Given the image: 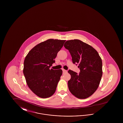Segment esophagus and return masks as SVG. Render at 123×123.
I'll list each match as a JSON object with an SVG mask.
<instances>
[{
    "mask_svg": "<svg viewBox=\"0 0 123 123\" xmlns=\"http://www.w3.org/2000/svg\"><path fill=\"white\" fill-rule=\"evenodd\" d=\"M62 70H63V73H66V72H67V70H64V69H62Z\"/></svg>",
    "mask_w": 123,
    "mask_h": 123,
    "instance_id": "obj_1",
    "label": "esophagus"
}]
</instances>
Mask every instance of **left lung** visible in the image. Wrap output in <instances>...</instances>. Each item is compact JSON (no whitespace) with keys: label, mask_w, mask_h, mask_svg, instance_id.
Here are the masks:
<instances>
[{"label":"left lung","mask_w":123,"mask_h":123,"mask_svg":"<svg viewBox=\"0 0 123 123\" xmlns=\"http://www.w3.org/2000/svg\"><path fill=\"white\" fill-rule=\"evenodd\" d=\"M64 47L68 50L73 64H78L77 74L68 70L71 78L68 85L71 93L79 99H86L98 88L102 76V62L99 53L93 47L79 40H69Z\"/></svg>","instance_id":"obj_1"}]
</instances>
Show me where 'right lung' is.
I'll use <instances>...</instances> for the list:
<instances>
[{
  "label": "right lung",
  "mask_w": 123,
  "mask_h": 123,
  "mask_svg": "<svg viewBox=\"0 0 123 123\" xmlns=\"http://www.w3.org/2000/svg\"><path fill=\"white\" fill-rule=\"evenodd\" d=\"M65 41L51 39L41 42L29 51L24 59L23 72L27 84L41 98L49 97L56 91L62 70L50 68Z\"/></svg>",
  "instance_id": "obj_1"
}]
</instances>
